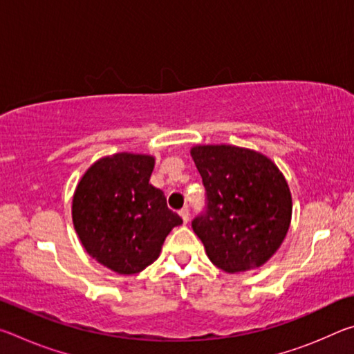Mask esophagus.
I'll return each mask as SVG.
<instances>
[{
    "instance_id": "1",
    "label": "esophagus",
    "mask_w": 354,
    "mask_h": 354,
    "mask_svg": "<svg viewBox=\"0 0 354 354\" xmlns=\"http://www.w3.org/2000/svg\"><path fill=\"white\" fill-rule=\"evenodd\" d=\"M179 215H181V218L184 223H187L189 218H190V212H189V207H183L181 211H179Z\"/></svg>"
}]
</instances>
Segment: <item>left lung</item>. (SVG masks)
I'll return each mask as SVG.
<instances>
[{"mask_svg": "<svg viewBox=\"0 0 354 354\" xmlns=\"http://www.w3.org/2000/svg\"><path fill=\"white\" fill-rule=\"evenodd\" d=\"M190 154L206 190V207L192 227L209 259L227 273L261 267L290 225L292 196L283 173L247 148L205 145Z\"/></svg>", "mask_w": 354, "mask_h": 354, "instance_id": "obj_1", "label": "left lung"}]
</instances>
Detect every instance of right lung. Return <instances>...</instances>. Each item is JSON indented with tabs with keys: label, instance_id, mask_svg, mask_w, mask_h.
I'll list each match as a JSON object with an SVG mask.
<instances>
[{
	"label": "right lung",
	"instance_id": "add662e5",
	"mask_svg": "<svg viewBox=\"0 0 354 354\" xmlns=\"http://www.w3.org/2000/svg\"><path fill=\"white\" fill-rule=\"evenodd\" d=\"M153 167L151 156H107L86 171L75 192L71 214L82 247L120 274L153 263L169 232L183 223L164 192L149 184Z\"/></svg>",
	"mask_w": 354,
	"mask_h": 354
}]
</instances>
